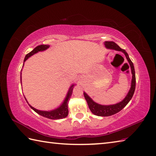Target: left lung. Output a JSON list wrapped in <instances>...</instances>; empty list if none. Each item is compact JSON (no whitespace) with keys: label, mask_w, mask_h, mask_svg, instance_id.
I'll return each instance as SVG.
<instances>
[{"label":"left lung","mask_w":156,"mask_h":156,"mask_svg":"<svg viewBox=\"0 0 156 156\" xmlns=\"http://www.w3.org/2000/svg\"><path fill=\"white\" fill-rule=\"evenodd\" d=\"M104 44H105V47L107 48L115 49V50L120 51H122V53H124V54L126 56V58H127V61L129 62V65H130V68H131V73H132V80H131V85L130 90H129L127 95L126 96V97L123 99V100H122L121 102H119L117 104L111 105H99L97 103V102H95L92 101V99L87 95V94L86 93V92H84V98L87 102L89 108H90V110L92 113L97 116H101V117H108V116H111V115L117 113V112L121 111L122 109L128 104V102L130 101L132 97H133L134 92H135L136 78H135V73L133 64V62H131L130 58H129L128 54L126 52L125 49H121L117 44H116L113 41H105Z\"/></svg>","instance_id":"8db88e82"}]
</instances>
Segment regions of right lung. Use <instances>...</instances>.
<instances>
[{
  "mask_svg": "<svg viewBox=\"0 0 156 156\" xmlns=\"http://www.w3.org/2000/svg\"><path fill=\"white\" fill-rule=\"evenodd\" d=\"M49 47V46L47 45H40L37 46V47L34 49V50H32L31 52H29V54L26 55L25 58L24 59V62L27 60V59L29 57H30V56L36 54V53H37L38 51L45 50V49H47ZM74 84H72L71 87H69V90L68 92V94H67V95H66V97L65 98L64 102L62 104L60 107H58V108L55 109V110L50 111H43L37 110V109H36L33 107H31L30 105H29V107H30L34 111L37 112V113L43 116V117H46V118H48L50 119H59L65 118L67 117L68 115V105L69 98H70V97L72 96V90H73V88H74Z\"/></svg>",
  "mask_w": 156,
  "mask_h": 156,
  "instance_id": "1",
  "label": "right lung"
}]
</instances>
